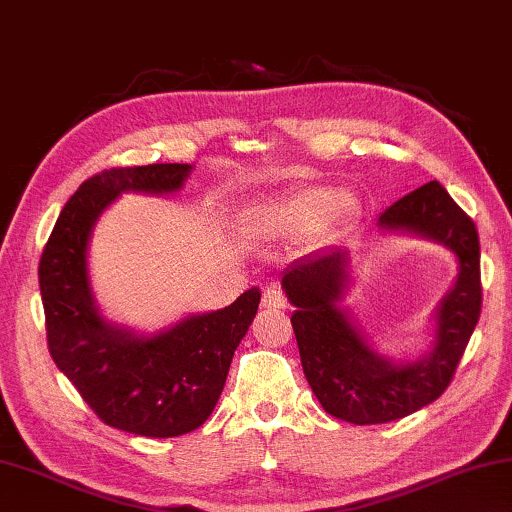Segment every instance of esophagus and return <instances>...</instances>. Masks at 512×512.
Wrapping results in <instances>:
<instances>
[{
  "mask_svg": "<svg viewBox=\"0 0 512 512\" xmlns=\"http://www.w3.org/2000/svg\"><path fill=\"white\" fill-rule=\"evenodd\" d=\"M262 306H264V309H268V311L286 309V295L277 286L266 288L264 295H262Z\"/></svg>",
  "mask_w": 512,
  "mask_h": 512,
  "instance_id": "esophagus-1",
  "label": "esophagus"
}]
</instances>
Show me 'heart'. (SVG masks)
I'll use <instances>...</instances> for the list:
<instances>
[{"instance_id":"obj_1","label":"heart","mask_w":512,"mask_h":512,"mask_svg":"<svg viewBox=\"0 0 512 512\" xmlns=\"http://www.w3.org/2000/svg\"><path fill=\"white\" fill-rule=\"evenodd\" d=\"M338 203L340 194L336 190L311 185V188H302L266 206L259 212L257 224L273 237L300 235V232L318 226L333 210H338Z\"/></svg>"}]
</instances>
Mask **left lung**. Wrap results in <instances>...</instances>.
<instances>
[{"mask_svg": "<svg viewBox=\"0 0 512 512\" xmlns=\"http://www.w3.org/2000/svg\"><path fill=\"white\" fill-rule=\"evenodd\" d=\"M383 230L414 232L459 257V277L436 311L434 349L416 362H389L340 309L349 253L329 248L288 268L282 286L304 376L324 412L356 425L389 423L436 401L452 383L481 313L477 226L439 181L405 194L378 217Z\"/></svg>", "mask_w": 512, "mask_h": 512, "instance_id": "8db88e82", "label": "left lung"}]
</instances>
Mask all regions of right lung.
Returning <instances> with one entry per match:
<instances>
[{
  "label": "right lung",
  "instance_id": "right-lung-1",
  "mask_svg": "<svg viewBox=\"0 0 512 512\" xmlns=\"http://www.w3.org/2000/svg\"><path fill=\"white\" fill-rule=\"evenodd\" d=\"M190 170L188 163H154L91 176L62 208L37 268L55 365L102 423L152 439L206 423L262 293L250 288L226 309L190 315L156 336H134L98 313L87 244L96 219L120 192L181 190Z\"/></svg>",
  "mask_w": 512,
  "mask_h": 512
}]
</instances>
